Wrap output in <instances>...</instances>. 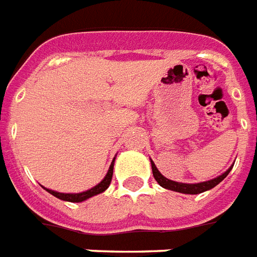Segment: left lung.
Here are the masks:
<instances>
[{"mask_svg":"<svg viewBox=\"0 0 257 257\" xmlns=\"http://www.w3.org/2000/svg\"><path fill=\"white\" fill-rule=\"evenodd\" d=\"M150 161H151V167H153L154 178L157 180V182L161 187L165 188V189H169V191L185 193V195H199L201 192L210 191V189H212L214 187H216L222 180H225L226 176L229 174L230 170L234 166V163H233L225 173H222L220 176L215 177V178H212V180H208V181L197 182V184H185V182L172 181V180H169V178H166L165 176H162L161 172L157 169V166H155V163L153 162V159H150Z\"/></svg>","mask_w":257,"mask_h":257,"instance_id":"obj_1","label":"left lung"}]
</instances>
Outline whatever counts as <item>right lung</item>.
I'll list each match as a JSON object with an SVG mask.
<instances>
[{"label": "right lung", "instance_id": "obj_1", "mask_svg": "<svg viewBox=\"0 0 257 257\" xmlns=\"http://www.w3.org/2000/svg\"><path fill=\"white\" fill-rule=\"evenodd\" d=\"M114 161H115V158L113 159V162L110 165L109 170L106 173V176L99 184H96L95 187H92L88 191L80 192V193H62V192H57V191H51V189H47L45 188L50 195L53 196H56L57 199H60V200L64 201H70V203H81V201L87 200V199H90L92 196H96V195H99L102 192H104L107 188H109L110 182H111V177H113V169H114Z\"/></svg>", "mask_w": 257, "mask_h": 257}]
</instances>
